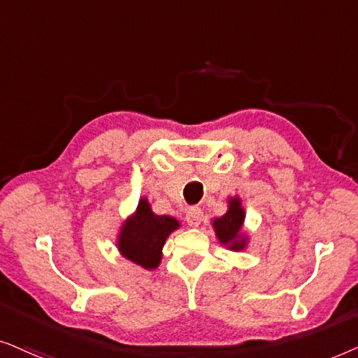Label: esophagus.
I'll list each match as a JSON object with an SVG mask.
<instances>
[{
    "mask_svg": "<svg viewBox=\"0 0 358 358\" xmlns=\"http://www.w3.org/2000/svg\"><path fill=\"white\" fill-rule=\"evenodd\" d=\"M187 221H188L189 226H193V227L199 226V224H201V221H203V209L198 208V206L189 208L188 213H187Z\"/></svg>",
    "mask_w": 358,
    "mask_h": 358,
    "instance_id": "esophagus-1",
    "label": "esophagus"
}]
</instances>
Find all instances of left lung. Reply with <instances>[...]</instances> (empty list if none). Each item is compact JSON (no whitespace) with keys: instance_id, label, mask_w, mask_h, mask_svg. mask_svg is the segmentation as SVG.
Masks as SVG:
<instances>
[{"instance_id":"left-lung-1","label":"left lung","mask_w":358,"mask_h":358,"mask_svg":"<svg viewBox=\"0 0 358 358\" xmlns=\"http://www.w3.org/2000/svg\"><path fill=\"white\" fill-rule=\"evenodd\" d=\"M242 224H244V209L241 208L239 199L234 198L229 204V211L222 217H217L213 226L222 244H227L232 250H241L244 247V239L239 241Z\"/></svg>"}]
</instances>
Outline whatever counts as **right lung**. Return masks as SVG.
<instances>
[{"label":"right lung","instance_id":"1","mask_svg":"<svg viewBox=\"0 0 358 358\" xmlns=\"http://www.w3.org/2000/svg\"><path fill=\"white\" fill-rule=\"evenodd\" d=\"M178 227V221L170 216H157L147 203L141 199L134 217L122 226L119 236V250L126 259L144 266L155 268L160 264L162 247L171 231Z\"/></svg>","mask_w":358,"mask_h":358}]
</instances>
